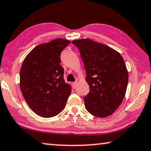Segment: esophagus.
<instances>
[{
	"instance_id": "obj_1",
	"label": "esophagus",
	"mask_w": 151,
	"mask_h": 151,
	"mask_svg": "<svg viewBox=\"0 0 151 151\" xmlns=\"http://www.w3.org/2000/svg\"><path fill=\"white\" fill-rule=\"evenodd\" d=\"M77 82H74V83H72V88H73L74 89H75V88H77Z\"/></svg>"
}]
</instances>
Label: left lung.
Masks as SVG:
<instances>
[{"instance_id": "1", "label": "left lung", "mask_w": 151, "mask_h": 151, "mask_svg": "<svg viewBox=\"0 0 151 151\" xmlns=\"http://www.w3.org/2000/svg\"><path fill=\"white\" fill-rule=\"evenodd\" d=\"M79 49L90 92L84 97L86 110L104 118L111 115L123 101L128 74L123 57L116 50L90 39L72 42Z\"/></svg>"}]
</instances>
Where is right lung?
<instances>
[{"instance_id":"obj_1","label":"right lung","mask_w":151,"mask_h":151,"mask_svg":"<svg viewBox=\"0 0 151 151\" xmlns=\"http://www.w3.org/2000/svg\"><path fill=\"white\" fill-rule=\"evenodd\" d=\"M57 39L40 44L25 57L20 71V87L31 109L43 117H52L65 107L71 87L63 79L61 53L70 44Z\"/></svg>"}]
</instances>
